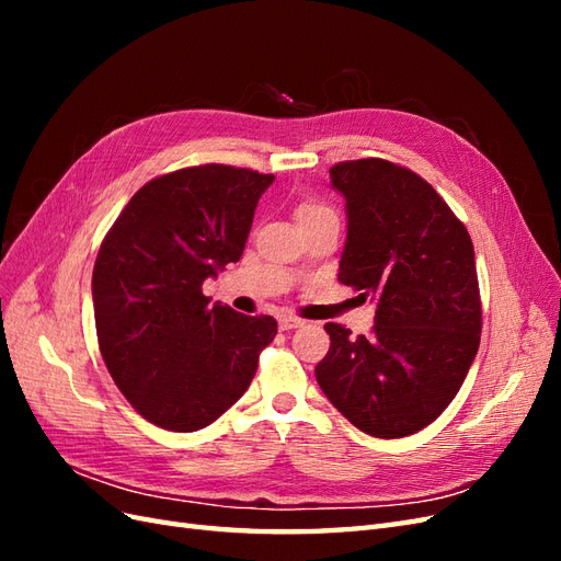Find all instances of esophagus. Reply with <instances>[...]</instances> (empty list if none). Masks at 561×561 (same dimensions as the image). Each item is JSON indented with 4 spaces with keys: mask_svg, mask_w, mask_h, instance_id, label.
<instances>
[{
    "mask_svg": "<svg viewBox=\"0 0 561 561\" xmlns=\"http://www.w3.org/2000/svg\"><path fill=\"white\" fill-rule=\"evenodd\" d=\"M304 320L301 318H295V316H280L278 318V328L280 330H295V328H301Z\"/></svg>",
    "mask_w": 561,
    "mask_h": 561,
    "instance_id": "esophagus-1",
    "label": "esophagus"
}]
</instances>
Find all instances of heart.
I'll use <instances>...</instances> for the list:
<instances>
[{"label":"heart","mask_w":561,"mask_h":561,"mask_svg":"<svg viewBox=\"0 0 561 561\" xmlns=\"http://www.w3.org/2000/svg\"><path fill=\"white\" fill-rule=\"evenodd\" d=\"M295 217H297L299 227H304V225H309V222H313V219H320V217H334V213L328 206H322V203H318V201H301L299 206L295 208Z\"/></svg>","instance_id":"1"}]
</instances>
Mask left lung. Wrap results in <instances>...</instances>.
I'll return each instance as SVG.
<instances>
[{
    "instance_id": "8db88e82",
    "label": "left lung",
    "mask_w": 561,
    "mask_h": 561,
    "mask_svg": "<svg viewBox=\"0 0 561 561\" xmlns=\"http://www.w3.org/2000/svg\"><path fill=\"white\" fill-rule=\"evenodd\" d=\"M346 198L348 233L339 280L377 297L375 328L351 336L328 322L316 365L322 393L375 437L419 433L447 410L478 355L482 301L474 250L433 186L386 159L330 168Z\"/></svg>"
}]
</instances>
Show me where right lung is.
I'll return each instance as SVG.
<instances>
[{
  "label": "right lung",
  "mask_w": 561,
  "mask_h": 561,
  "mask_svg": "<svg viewBox=\"0 0 561 561\" xmlns=\"http://www.w3.org/2000/svg\"><path fill=\"white\" fill-rule=\"evenodd\" d=\"M274 175L206 163L140 186L93 266L98 346L133 410L194 433L239 400L278 332L271 316L210 307L203 280L239 262Z\"/></svg>",
  "instance_id": "obj_1"
}]
</instances>
